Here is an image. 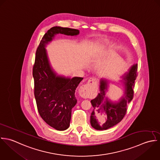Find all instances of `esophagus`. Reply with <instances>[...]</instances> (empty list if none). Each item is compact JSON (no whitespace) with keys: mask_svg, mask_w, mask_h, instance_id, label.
<instances>
[{"mask_svg":"<svg viewBox=\"0 0 160 160\" xmlns=\"http://www.w3.org/2000/svg\"><path fill=\"white\" fill-rule=\"evenodd\" d=\"M98 80L95 78H90L87 83L84 85H82L80 88V95L83 97H86V95H88L91 91L93 90L97 87Z\"/></svg>","mask_w":160,"mask_h":160,"instance_id":"1","label":"esophagus"}]
</instances>
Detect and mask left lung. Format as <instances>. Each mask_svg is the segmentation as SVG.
I'll list each match as a JSON object with an SVG mask.
<instances>
[{
  "label": "left lung",
  "instance_id": "1",
  "mask_svg": "<svg viewBox=\"0 0 160 160\" xmlns=\"http://www.w3.org/2000/svg\"><path fill=\"white\" fill-rule=\"evenodd\" d=\"M137 71V64H133L121 76V82L124 86V94L117 101H112L107 96L109 81L105 78L100 80V92L91 101L93 107L90 116L92 128L98 130H106L122 121L126 114L128 104L133 99Z\"/></svg>",
  "mask_w": 160,
  "mask_h": 160
}]
</instances>
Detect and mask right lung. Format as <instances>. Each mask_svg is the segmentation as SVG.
<instances>
[{
  "label": "right lung",
  "mask_w": 160,
  "mask_h": 160,
  "mask_svg": "<svg viewBox=\"0 0 160 160\" xmlns=\"http://www.w3.org/2000/svg\"><path fill=\"white\" fill-rule=\"evenodd\" d=\"M79 32L76 29L54 27L45 33L36 52L32 76L38 110L45 122L58 130L69 128L72 109L77 102L75 90L83 78L59 75L50 64L45 48L58 34L76 36Z\"/></svg>",
  "instance_id": "right-lung-1"
}]
</instances>
